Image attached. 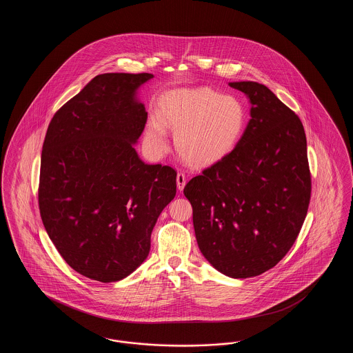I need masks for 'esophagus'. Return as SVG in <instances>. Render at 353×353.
Listing matches in <instances>:
<instances>
[{"mask_svg": "<svg viewBox=\"0 0 353 353\" xmlns=\"http://www.w3.org/2000/svg\"><path fill=\"white\" fill-rule=\"evenodd\" d=\"M176 181H177V188H179V190L181 192V190L184 189L185 184H186V176H185L184 172H179V173H177V179H176Z\"/></svg>", "mask_w": 353, "mask_h": 353, "instance_id": "esophagus-1", "label": "esophagus"}]
</instances>
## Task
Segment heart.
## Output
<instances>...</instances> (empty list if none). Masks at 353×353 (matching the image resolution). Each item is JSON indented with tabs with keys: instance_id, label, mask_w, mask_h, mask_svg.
<instances>
[{
	"instance_id": "1",
	"label": "heart",
	"mask_w": 353,
	"mask_h": 353,
	"mask_svg": "<svg viewBox=\"0 0 353 353\" xmlns=\"http://www.w3.org/2000/svg\"><path fill=\"white\" fill-rule=\"evenodd\" d=\"M246 125L243 103L208 87L181 88L160 101L159 118L147 124L145 139L154 151L168 145L165 127L177 132L176 148L185 161L206 167L234 150Z\"/></svg>"
}]
</instances>
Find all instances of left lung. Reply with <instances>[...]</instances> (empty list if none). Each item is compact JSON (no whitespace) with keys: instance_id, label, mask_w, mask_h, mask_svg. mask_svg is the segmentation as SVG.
<instances>
[{"instance_id":"8db88e82","label":"left lung","mask_w":353,"mask_h":353,"mask_svg":"<svg viewBox=\"0 0 353 353\" xmlns=\"http://www.w3.org/2000/svg\"><path fill=\"white\" fill-rule=\"evenodd\" d=\"M250 121L234 150L185 185L199 248L230 278L272 269L292 248L311 199L307 140L298 115L265 84L233 82Z\"/></svg>"}]
</instances>
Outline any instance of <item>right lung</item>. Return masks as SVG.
Returning a JSON list of instances; mask_svg holds the SVG:
<instances>
[{
	"label": "right lung",
	"mask_w": 353,
	"mask_h": 353,
	"mask_svg": "<svg viewBox=\"0 0 353 353\" xmlns=\"http://www.w3.org/2000/svg\"><path fill=\"white\" fill-rule=\"evenodd\" d=\"M152 74L95 77L51 119L38 186L43 226L70 268L117 282L148 256L151 234L176 196V170L141 161L147 123L136 90Z\"/></svg>",
	"instance_id": "add662e5"
}]
</instances>
